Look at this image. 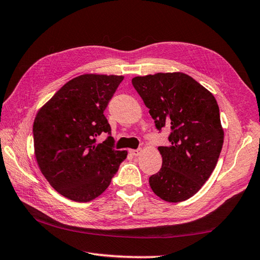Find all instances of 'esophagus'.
Masks as SVG:
<instances>
[{
	"label": "esophagus",
	"instance_id": "34e87169",
	"mask_svg": "<svg viewBox=\"0 0 260 260\" xmlns=\"http://www.w3.org/2000/svg\"><path fill=\"white\" fill-rule=\"evenodd\" d=\"M129 153L133 156H140L142 154V148H137V149H129Z\"/></svg>",
	"mask_w": 260,
	"mask_h": 260
}]
</instances>
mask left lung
<instances>
[{"instance_id": "1", "label": "left lung", "mask_w": 260, "mask_h": 260, "mask_svg": "<svg viewBox=\"0 0 260 260\" xmlns=\"http://www.w3.org/2000/svg\"><path fill=\"white\" fill-rule=\"evenodd\" d=\"M157 131L167 127L170 145L159 146L161 168L150 188L170 203L194 196L215 170L224 143L214 95L184 73H157L132 80Z\"/></svg>"}]
</instances>
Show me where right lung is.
<instances>
[{
  "label": "right lung",
  "instance_id": "1",
  "mask_svg": "<svg viewBox=\"0 0 260 260\" xmlns=\"http://www.w3.org/2000/svg\"><path fill=\"white\" fill-rule=\"evenodd\" d=\"M123 76L85 74L68 82L39 111L33 124L35 157L54 189L74 202L99 197L126 156L115 150L104 111ZM107 140L95 144V137Z\"/></svg>",
  "mask_w": 260,
  "mask_h": 260
}]
</instances>
